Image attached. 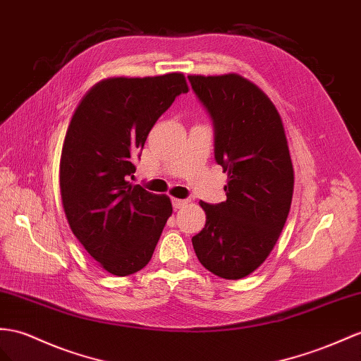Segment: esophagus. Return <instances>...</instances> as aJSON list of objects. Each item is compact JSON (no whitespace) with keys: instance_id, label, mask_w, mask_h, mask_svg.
Returning a JSON list of instances; mask_svg holds the SVG:
<instances>
[{"instance_id":"34e87169","label":"esophagus","mask_w":361,"mask_h":361,"mask_svg":"<svg viewBox=\"0 0 361 361\" xmlns=\"http://www.w3.org/2000/svg\"><path fill=\"white\" fill-rule=\"evenodd\" d=\"M188 200H180V198H173L172 200V206H173V209H181L183 206H186L188 204Z\"/></svg>"}]
</instances>
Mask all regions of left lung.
<instances>
[{
  "label": "left lung",
  "mask_w": 361,
  "mask_h": 361,
  "mask_svg": "<svg viewBox=\"0 0 361 361\" xmlns=\"http://www.w3.org/2000/svg\"><path fill=\"white\" fill-rule=\"evenodd\" d=\"M214 125L215 160L228 175L227 200L201 201L206 226L192 238L204 269L224 279L253 273L270 255L288 216L294 173L279 113L238 75L189 76Z\"/></svg>",
  "instance_id": "1"
}]
</instances>
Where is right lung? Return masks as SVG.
I'll return each instance as SVG.
<instances>
[{"label":"right lung","mask_w":361,"mask_h":361,"mask_svg":"<svg viewBox=\"0 0 361 361\" xmlns=\"http://www.w3.org/2000/svg\"><path fill=\"white\" fill-rule=\"evenodd\" d=\"M188 91L181 73L106 79L71 118L61 157L63 210L79 243L111 274L142 270L172 215L168 197L129 178L157 120Z\"/></svg>","instance_id":"right-lung-1"}]
</instances>
